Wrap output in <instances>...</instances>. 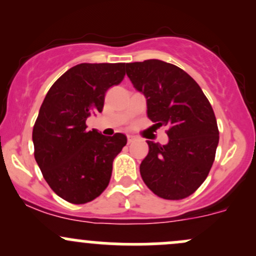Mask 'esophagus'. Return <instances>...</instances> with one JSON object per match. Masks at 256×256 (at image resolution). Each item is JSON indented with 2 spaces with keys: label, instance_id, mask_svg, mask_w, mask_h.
Listing matches in <instances>:
<instances>
[{
  "label": "esophagus",
  "instance_id": "1",
  "mask_svg": "<svg viewBox=\"0 0 256 256\" xmlns=\"http://www.w3.org/2000/svg\"><path fill=\"white\" fill-rule=\"evenodd\" d=\"M132 141H135V136L128 135V142L131 144V142H132Z\"/></svg>",
  "mask_w": 256,
  "mask_h": 256
}]
</instances>
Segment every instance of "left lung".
Returning <instances> with one entry per match:
<instances>
[{
	"mask_svg": "<svg viewBox=\"0 0 256 256\" xmlns=\"http://www.w3.org/2000/svg\"><path fill=\"white\" fill-rule=\"evenodd\" d=\"M125 66L146 98L150 120L168 126V144L147 141L141 177L158 197L183 200L204 182L216 158L219 131L210 102L196 80L174 64L148 59Z\"/></svg>",
	"mask_w": 256,
	"mask_h": 256,
	"instance_id": "8db88e82",
	"label": "left lung"
}]
</instances>
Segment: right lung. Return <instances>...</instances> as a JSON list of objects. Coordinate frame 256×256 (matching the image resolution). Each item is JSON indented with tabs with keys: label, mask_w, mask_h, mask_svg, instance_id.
I'll return each instance as SVG.
<instances>
[{
	"label": "right lung",
	"mask_w": 256,
	"mask_h": 256,
	"mask_svg": "<svg viewBox=\"0 0 256 256\" xmlns=\"http://www.w3.org/2000/svg\"><path fill=\"white\" fill-rule=\"evenodd\" d=\"M125 76V63H82L49 89L33 126L34 158L54 193L73 204L99 197L112 178V161L128 142L124 134L86 130L102 112L105 94Z\"/></svg>",
	"instance_id": "add662e5"
}]
</instances>
